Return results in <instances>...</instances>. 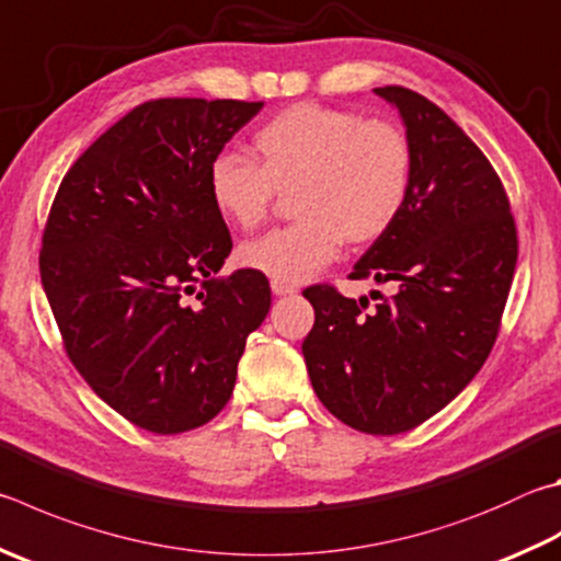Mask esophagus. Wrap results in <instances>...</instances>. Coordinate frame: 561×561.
<instances>
[{
    "label": "esophagus",
    "mask_w": 561,
    "mask_h": 561,
    "mask_svg": "<svg viewBox=\"0 0 561 561\" xmlns=\"http://www.w3.org/2000/svg\"><path fill=\"white\" fill-rule=\"evenodd\" d=\"M297 289L291 287V284H284V282H272V294L274 297H289V294H294Z\"/></svg>",
    "instance_id": "1"
}]
</instances>
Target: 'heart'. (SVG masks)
<instances>
[{"mask_svg": "<svg viewBox=\"0 0 561 561\" xmlns=\"http://www.w3.org/2000/svg\"><path fill=\"white\" fill-rule=\"evenodd\" d=\"M260 164L230 154L208 164V196L242 230L267 220L277 193L291 194V226L240 248L242 267L272 282L301 284L339 254L341 240L370 245L390 230L410 198L412 147L385 119L299 103L254 135Z\"/></svg>", "mask_w": 561, "mask_h": 561, "instance_id": "1", "label": "heart"}]
</instances>
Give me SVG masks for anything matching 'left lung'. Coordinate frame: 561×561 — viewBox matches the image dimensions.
<instances>
[{
	"label": "left lung",
	"mask_w": 561,
	"mask_h": 561,
	"mask_svg": "<svg viewBox=\"0 0 561 561\" xmlns=\"http://www.w3.org/2000/svg\"><path fill=\"white\" fill-rule=\"evenodd\" d=\"M410 139L412 188L353 279L390 284L368 309L309 287L316 321L301 353L321 404L353 430L410 432L444 410L491 353L517 262L505 188L471 137L414 90L375 88ZM373 297V294H370Z\"/></svg>",
	"instance_id": "8db88e82"
}]
</instances>
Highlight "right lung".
I'll list each match as a JSON object with an SVG mask.
<instances>
[{
	"instance_id": "1",
	"label": "right lung",
	"mask_w": 561,
	"mask_h": 561,
	"mask_svg": "<svg viewBox=\"0 0 561 561\" xmlns=\"http://www.w3.org/2000/svg\"><path fill=\"white\" fill-rule=\"evenodd\" d=\"M262 105H139L80 154L50 206L38 267L68 358L100 400L147 432L210 422L270 313L264 274L216 279L232 240L208 196L210 159Z\"/></svg>"
}]
</instances>
